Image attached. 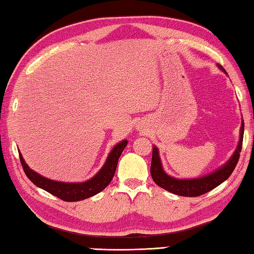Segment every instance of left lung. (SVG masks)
I'll use <instances>...</instances> for the list:
<instances>
[{
  "mask_svg": "<svg viewBox=\"0 0 254 254\" xmlns=\"http://www.w3.org/2000/svg\"><path fill=\"white\" fill-rule=\"evenodd\" d=\"M221 69L223 67L220 66ZM224 70V69H223ZM225 71V70H224ZM243 133H244V122L241 126V136L240 142L238 145V149L232 158L226 163L224 167L221 169L215 171V173L210 174L203 178H196V179H176L170 177L167 175L165 171L162 170L160 158H159L158 149L154 147L152 149V161H151V168H150V173H151L153 182L156 183L158 186L166 189L173 194L185 196V197H197L200 195H204L209 190H212L218 185H221L223 182L230 177L231 174L233 173L236 163L239 161L240 152L242 150V142H243Z\"/></svg>",
  "mask_w": 254,
  "mask_h": 254,
  "instance_id": "1",
  "label": "left lung"
}]
</instances>
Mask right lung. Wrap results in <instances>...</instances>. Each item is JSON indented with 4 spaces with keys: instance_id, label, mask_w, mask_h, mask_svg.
I'll return each instance as SVG.
<instances>
[{
    "instance_id": "add662e5",
    "label": "right lung",
    "mask_w": 254,
    "mask_h": 254,
    "mask_svg": "<svg viewBox=\"0 0 254 254\" xmlns=\"http://www.w3.org/2000/svg\"><path fill=\"white\" fill-rule=\"evenodd\" d=\"M127 141L124 140L122 142L115 145L113 150L111 151L109 158H107L104 167L100 170V173L96 176H94L91 180L85 183L67 184L45 178L30 169L27 166V163L24 162L21 154H19V157L21 165L23 167L24 174L27 175V177L36 186L42 188L44 190L50 192L51 195L58 197V198L65 201H77L89 198V197L98 194L103 189L106 188L107 185L111 183V180L114 177L119 158L121 156L124 148L127 147Z\"/></svg>"
}]
</instances>
